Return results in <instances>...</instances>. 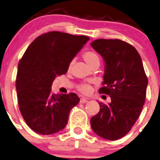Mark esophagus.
Listing matches in <instances>:
<instances>
[{
	"instance_id": "esophagus-1",
	"label": "esophagus",
	"mask_w": 160,
	"mask_h": 160,
	"mask_svg": "<svg viewBox=\"0 0 160 160\" xmlns=\"http://www.w3.org/2000/svg\"><path fill=\"white\" fill-rule=\"evenodd\" d=\"M88 102V98H81L80 100V103H85V102Z\"/></svg>"
}]
</instances>
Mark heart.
<instances>
[{"label":"heart","mask_w":160,"mask_h":160,"mask_svg":"<svg viewBox=\"0 0 160 160\" xmlns=\"http://www.w3.org/2000/svg\"><path fill=\"white\" fill-rule=\"evenodd\" d=\"M83 58L90 68H92L94 65H99V63H100L98 55L95 52L92 51V50L85 51L83 53ZM72 65V62H70L69 65H68V69L71 68ZM77 88H78L79 92L84 94V95H88L92 91V86L90 84H88V83H81V84L79 85Z\"/></svg>","instance_id":"obj_1"}]
</instances>
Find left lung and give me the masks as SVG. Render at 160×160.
<instances>
[{"label":"left lung","instance_id":"left-lung-1","mask_svg":"<svg viewBox=\"0 0 160 160\" xmlns=\"http://www.w3.org/2000/svg\"><path fill=\"white\" fill-rule=\"evenodd\" d=\"M92 46L105 62L103 87L98 92L110 95L108 105L98 102L100 110L91 118L99 137L110 141L122 138L137 122L145 102L148 78L135 47L120 39H96Z\"/></svg>","mask_w":160,"mask_h":160}]
</instances>
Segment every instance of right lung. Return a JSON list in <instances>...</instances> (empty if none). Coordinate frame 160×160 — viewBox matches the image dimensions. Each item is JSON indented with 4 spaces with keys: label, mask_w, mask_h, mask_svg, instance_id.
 I'll return each mask as SVG.
<instances>
[{
    "label": "right lung",
    "mask_w": 160,
    "mask_h": 160,
    "mask_svg": "<svg viewBox=\"0 0 160 160\" xmlns=\"http://www.w3.org/2000/svg\"><path fill=\"white\" fill-rule=\"evenodd\" d=\"M89 40L85 35L50 31L37 37L19 62L16 92L19 109L35 132L50 135L67 125L69 112L79 103L75 93L53 94L58 76L65 74L73 58Z\"/></svg>",
    "instance_id": "1"
}]
</instances>
